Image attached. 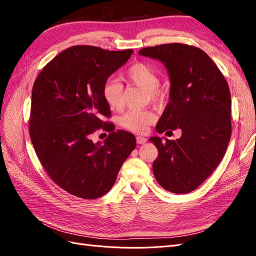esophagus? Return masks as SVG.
Listing matches in <instances>:
<instances>
[{
  "label": "esophagus",
  "instance_id": "34e87169",
  "mask_svg": "<svg viewBox=\"0 0 256 256\" xmlns=\"http://www.w3.org/2000/svg\"><path fill=\"white\" fill-rule=\"evenodd\" d=\"M147 142V138H144V136H136V143L138 144H144Z\"/></svg>",
  "mask_w": 256,
  "mask_h": 256
}]
</instances>
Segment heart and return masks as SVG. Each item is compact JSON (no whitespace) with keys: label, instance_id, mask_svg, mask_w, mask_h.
<instances>
[{"label":"heart","instance_id":"1","mask_svg":"<svg viewBox=\"0 0 256 256\" xmlns=\"http://www.w3.org/2000/svg\"><path fill=\"white\" fill-rule=\"evenodd\" d=\"M124 79L128 83L146 90L147 98L154 104H160L164 94L159 88L160 76L154 69L145 63H134L124 74ZM102 97L104 102L113 111L120 110L124 100V88L118 80H108L102 88ZM154 120L150 111L131 110L120 118V125L125 129L136 134H143Z\"/></svg>","mask_w":256,"mask_h":256}]
</instances>
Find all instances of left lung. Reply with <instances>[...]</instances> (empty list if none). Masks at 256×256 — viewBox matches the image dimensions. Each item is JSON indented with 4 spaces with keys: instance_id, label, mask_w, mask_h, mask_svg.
<instances>
[{
    "instance_id": "8db88e82",
    "label": "left lung",
    "mask_w": 256,
    "mask_h": 256,
    "mask_svg": "<svg viewBox=\"0 0 256 256\" xmlns=\"http://www.w3.org/2000/svg\"><path fill=\"white\" fill-rule=\"evenodd\" d=\"M138 54L164 64L171 81L157 132L182 130L177 140L150 138L158 150L154 175L164 189L189 193L212 174L226 154L232 134L228 84L212 60L193 46L166 44L143 48Z\"/></svg>"
}]
</instances>
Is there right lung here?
Masks as SVG:
<instances>
[{
    "mask_svg": "<svg viewBox=\"0 0 256 256\" xmlns=\"http://www.w3.org/2000/svg\"><path fill=\"white\" fill-rule=\"evenodd\" d=\"M132 52L74 46L49 62L34 82L30 141L51 180L74 196L94 200L109 192L136 148L132 134L114 131L102 120L111 116L104 85ZM100 128L112 134L95 144L89 136Z\"/></svg>",
    "mask_w": 256,
    "mask_h": 256,
    "instance_id": "1",
    "label": "right lung"
}]
</instances>
